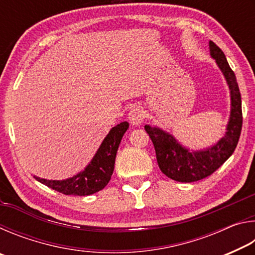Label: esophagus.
I'll list each match as a JSON object with an SVG mask.
<instances>
[{
    "mask_svg": "<svg viewBox=\"0 0 255 255\" xmlns=\"http://www.w3.org/2000/svg\"><path fill=\"white\" fill-rule=\"evenodd\" d=\"M144 118H145L144 111L139 107L132 108L128 114V119L132 126H139V125H141V123L144 122Z\"/></svg>",
    "mask_w": 255,
    "mask_h": 255,
    "instance_id": "obj_1",
    "label": "esophagus"
}]
</instances>
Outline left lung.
<instances>
[{
  "instance_id": "1",
  "label": "left lung",
  "mask_w": 255,
  "mask_h": 255,
  "mask_svg": "<svg viewBox=\"0 0 255 255\" xmlns=\"http://www.w3.org/2000/svg\"><path fill=\"white\" fill-rule=\"evenodd\" d=\"M209 51L225 77L231 94L230 119L221 139L209 147L193 150L181 144L169 131L145 125V130L154 144L159 169L167 178L179 182H195L213 174L234 153L240 139L243 118L241 93L235 74L222 49L211 40Z\"/></svg>"
}]
</instances>
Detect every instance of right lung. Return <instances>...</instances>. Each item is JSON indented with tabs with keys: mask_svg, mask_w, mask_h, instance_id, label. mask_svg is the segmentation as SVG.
<instances>
[{
	"mask_svg": "<svg viewBox=\"0 0 255 255\" xmlns=\"http://www.w3.org/2000/svg\"><path fill=\"white\" fill-rule=\"evenodd\" d=\"M129 124L120 123L112 127L102 140L100 147L83 171L64 180H47L33 175V178L47 187L67 196H90L100 191L109 183L115 169V159L124 133Z\"/></svg>",
	"mask_w": 255,
	"mask_h": 255,
	"instance_id": "1",
	"label": "right lung"
}]
</instances>
